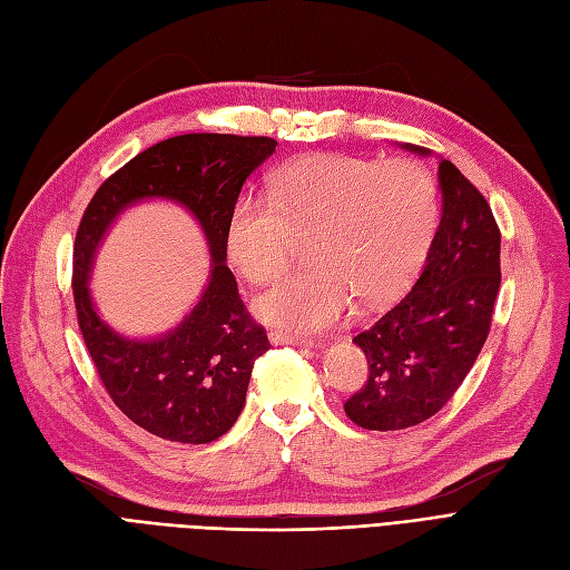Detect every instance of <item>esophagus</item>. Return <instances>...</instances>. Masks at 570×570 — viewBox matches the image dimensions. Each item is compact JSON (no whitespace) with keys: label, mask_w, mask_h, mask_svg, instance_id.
Instances as JSON below:
<instances>
[{"label":"esophagus","mask_w":570,"mask_h":570,"mask_svg":"<svg viewBox=\"0 0 570 570\" xmlns=\"http://www.w3.org/2000/svg\"><path fill=\"white\" fill-rule=\"evenodd\" d=\"M269 343H272V345L314 347V341H312V338H305V335H296V333H286V331H272V333H269Z\"/></svg>","instance_id":"obj_1"}]
</instances>
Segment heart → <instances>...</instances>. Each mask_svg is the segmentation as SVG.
Segmentation results:
<instances>
[{"instance_id": "b5f03b06", "label": "heart", "mask_w": 570, "mask_h": 570, "mask_svg": "<svg viewBox=\"0 0 570 570\" xmlns=\"http://www.w3.org/2000/svg\"><path fill=\"white\" fill-rule=\"evenodd\" d=\"M439 220L434 176L413 159L309 155L269 176L267 197L232 206L225 242L253 284L288 267L298 237L309 263L256 301L258 317L296 333L341 322L354 298H394L423 263Z\"/></svg>"}]
</instances>
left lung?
Segmentation results:
<instances>
[{"label": "left lung", "mask_w": 570, "mask_h": 570, "mask_svg": "<svg viewBox=\"0 0 570 570\" xmlns=\"http://www.w3.org/2000/svg\"><path fill=\"white\" fill-rule=\"evenodd\" d=\"M409 150L430 155L425 147ZM441 220L413 288L354 335L368 377L347 402L354 425L406 430L444 409L489 338L500 288V229L479 189L439 161Z\"/></svg>", "instance_id": "left-lung-1"}]
</instances>
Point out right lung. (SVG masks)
<instances>
[{"label": "right lung", "instance_id": "obj_1", "mask_svg": "<svg viewBox=\"0 0 570 570\" xmlns=\"http://www.w3.org/2000/svg\"><path fill=\"white\" fill-rule=\"evenodd\" d=\"M267 136L185 134L147 147L105 180L83 210L72 250L77 324L100 383L117 409L150 434L208 444L239 417L253 364L269 350L225 265V229L244 180L274 153ZM161 196L183 203L203 225L215 269L203 301L161 340L131 342L98 317L88 272L104 229L126 206Z\"/></svg>", "mask_w": 570, "mask_h": 570}]
</instances>
